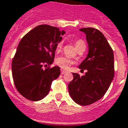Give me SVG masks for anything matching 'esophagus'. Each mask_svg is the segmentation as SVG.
I'll return each mask as SVG.
<instances>
[{"label": "esophagus", "mask_w": 128, "mask_h": 128, "mask_svg": "<svg viewBox=\"0 0 128 128\" xmlns=\"http://www.w3.org/2000/svg\"><path fill=\"white\" fill-rule=\"evenodd\" d=\"M66 72V70H63V69H61V74H65Z\"/></svg>", "instance_id": "esophagus-1"}]
</instances>
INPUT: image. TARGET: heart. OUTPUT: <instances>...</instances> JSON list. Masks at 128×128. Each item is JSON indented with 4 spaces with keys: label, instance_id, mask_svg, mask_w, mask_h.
<instances>
[{
    "label": "heart",
    "instance_id": "heart-1",
    "mask_svg": "<svg viewBox=\"0 0 128 128\" xmlns=\"http://www.w3.org/2000/svg\"><path fill=\"white\" fill-rule=\"evenodd\" d=\"M82 45H85L84 43L82 40H77L76 42H75V47L76 48H78ZM62 47V42H60L56 46V50L58 52H59L61 50ZM56 63L57 64L58 66H59L60 67H61L62 68H64V69H68L70 66L73 64V61L72 60H70V58H68L67 57H65V56H60V57H58L56 60Z\"/></svg>",
    "mask_w": 128,
    "mask_h": 128
}]
</instances>
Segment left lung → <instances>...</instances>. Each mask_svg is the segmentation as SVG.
<instances>
[{
    "mask_svg": "<svg viewBox=\"0 0 128 128\" xmlns=\"http://www.w3.org/2000/svg\"><path fill=\"white\" fill-rule=\"evenodd\" d=\"M79 30L85 34L88 52L78 67L86 72L81 76L72 73L68 91L75 103L88 105L101 99L110 87L114 77V56L107 39L99 30L91 27Z\"/></svg>",
    "mask_w": 128,
    "mask_h": 128,
    "instance_id": "obj_1",
    "label": "left lung"
}]
</instances>
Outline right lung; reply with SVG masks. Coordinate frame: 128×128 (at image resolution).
<instances>
[{"label": "right lung", "instance_id": "1", "mask_svg": "<svg viewBox=\"0 0 128 128\" xmlns=\"http://www.w3.org/2000/svg\"><path fill=\"white\" fill-rule=\"evenodd\" d=\"M65 33L58 27L40 25L20 41L12 62V74L16 89L26 99H44L52 81L60 76L59 66L44 69V66L53 64L56 46Z\"/></svg>", "mask_w": 128, "mask_h": 128}]
</instances>
